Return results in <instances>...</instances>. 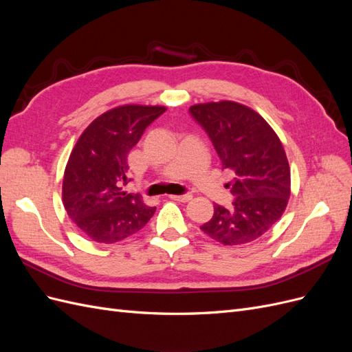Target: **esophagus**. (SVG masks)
Masks as SVG:
<instances>
[{"label": "esophagus", "mask_w": 352, "mask_h": 352, "mask_svg": "<svg viewBox=\"0 0 352 352\" xmlns=\"http://www.w3.org/2000/svg\"><path fill=\"white\" fill-rule=\"evenodd\" d=\"M170 198L176 199V201H180V202H188V201L192 199V195H190V194H185V195H170Z\"/></svg>", "instance_id": "esophagus-1"}]
</instances>
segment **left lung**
Listing matches in <instances>:
<instances>
[{
    "label": "left lung",
    "mask_w": 352,
    "mask_h": 352,
    "mask_svg": "<svg viewBox=\"0 0 352 352\" xmlns=\"http://www.w3.org/2000/svg\"><path fill=\"white\" fill-rule=\"evenodd\" d=\"M189 111L208 133L221 168L233 175L232 207L214 204V216L201 230L223 245L260 238L282 217L291 195V167L279 136L257 111L235 101L195 104Z\"/></svg>",
    "instance_id": "1"
}]
</instances>
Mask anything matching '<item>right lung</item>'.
<instances>
[{
  "instance_id": "add662e5",
  "label": "right lung",
  "mask_w": 352,
  "mask_h": 352,
  "mask_svg": "<svg viewBox=\"0 0 352 352\" xmlns=\"http://www.w3.org/2000/svg\"><path fill=\"white\" fill-rule=\"evenodd\" d=\"M162 105L126 104L98 116L79 136L63 177V206L89 239L114 243L140 232L155 212L140 194H127V154Z\"/></svg>"
}]
</instances>
